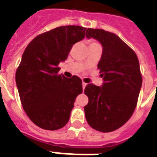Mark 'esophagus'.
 Masks as SVG:
<instances>
[{"instance_id":"34e87169","label":"esophagus","mask_w":157,"mask_h":157,"mask_svg":"<svg viewBox=\"0 0 157 157\" xmlns=\"http://www.w3.org/2000/svg\"><path fill=\"white\" fill-rule=\"evenodd\" d=\"M86 85H87V84H86V83H84V82H83V83H82V86H83V90H84V88L86 87Z\"/></svg>"}]
</instances>
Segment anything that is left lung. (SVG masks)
Returning <instances> with one entry per match:
<instances>
[{"label":"left lung","instance_id":"obj_1","mask_svg":"<svg viewBox=\"0 0 157 157\" xmlns=\"http://www.w3.org/2000/svg\"><path fill=\"white\" fill-rule=\"evenodd\" d=\"M85 34L102 45L98 68L103 77L101 86L85 87L89 98L85 117L94 129L112 132L123 126L136 107L142 86L140 63L134 51L117 34L97 29H88Z\"/></svg>","mask_w":157,"mask_h":157}]
</instances>
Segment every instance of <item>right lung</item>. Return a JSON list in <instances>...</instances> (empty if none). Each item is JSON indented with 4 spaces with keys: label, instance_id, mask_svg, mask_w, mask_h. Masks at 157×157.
<instances>
[{
    "label": "right lung",
    "instance_id": "right-lung-1",
    "mask_svg": "<svg viewBox=\"0 0 157 157\" xmlns=\"http://www.w3.org/2000/svg\"><path fill=\"white\" fill-rule=\"evenodd\" d=\"M86 29L62 26L38 35L28 45L16 72L20 100L30 120L43 129L66 125L75 99L83 92L78 77L58 74L73 45L82 40Z\"/></svg>",
    "mask_w": 157,
    "mask_h": 157
}]
</instances>
